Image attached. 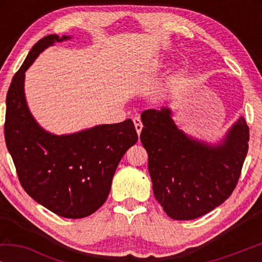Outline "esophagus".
<instances>
[{"mask_svg":"<svg viewBox=\"0 0 262 262\" xmlns=\"http://www.w3.org/2000/svg\"><path fill=\"white\" fill-rule=\"evenodd\" d=\"M134 124H135V127H136V131H137V134H138V136L141 135V131H142V128H143V124H142V120L139 119L138 117H136L135 119H134Z\"/></svg>","mask_w":262,"mask_h":262,"instance_id":"esophagus-1","label":"esophagus"}]
</instances>
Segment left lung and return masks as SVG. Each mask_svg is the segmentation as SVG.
Masks as SVG:
<instances>
[{
    "label": "left lung",
    "instance_id": "left-lung-1",
    "mask_svg": "<svg viewBox=\"0 0 262 262\" xmlns=\"http://www.w3.org/2000/svg\"><path fill=\"white\" fill-rule=\"evenodd\" d=\"M141 142L148 152L154 195L173 220L202 217L234 191L248 151L249 128L241 117L211 144L185 134L168 107L142 113Z\"/></svg>",
    "mask_w": 262,
    "mask_h": 262
}]
</instances>
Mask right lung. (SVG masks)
Wrapping results in <instances>:
<instances>
[{
    "mask_svg": "<svg viewBox=\"0 0 262 262\" xmlns=\"http://www.w3.org/2000/svg\"><path fill=\"white\" fill-rule=\"evenodd\" d=\"M69 39L57 34L40 39L14 75L6 100L5 138L27 194L60 217L83 218L106 202L118 164L138 136L131 119L60 136L34 119L25 96V73L45 49Z\"/></svg>",
    "mask_w": 262,
    "mask_h": 262,
    "instance_id": "obj_1",
    "label": "right lung"
}]
</instances>
